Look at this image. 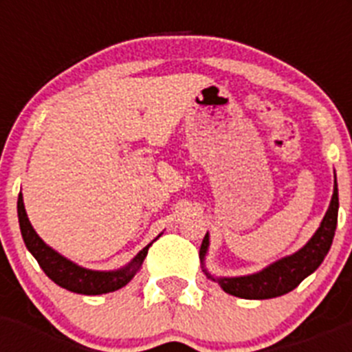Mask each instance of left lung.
I'll list each match as a JSON object with an SVG mask.
<instances>
[{"mask_svg":"<svg viewBox=\"0 0 352 352\" xmlns=\"http://www.w3.org/2000/svg\"><path fill=\"white\" fill-rule=\"evenodd\" d=\"M337 219L338 188L337 178H335L333 195H331V203H329L328 211H326L319 229L314 232L312 238L309 239V243L305 245L303 248L294 252L292 256L282 257L276 263L270 264L264 270L252 273V275L219 276V278H213L208 273L206 275L213 278L227 294L245 298V300H270V298L287 294L292 289H296L310 273H314L321 266L329 247L333 243ZM208 247H210V236L206 232L203 245H201V252H199L201 259H204V256L208 254Z\"/></svg>","mask_w":352,"mask_h":352,"instance_id":"left-lung-1","label":"left lung"}]
</instances>
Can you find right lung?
I'll return each instance as SVG.
<instances>
[{"label":"right lung","mask_w":352,"mask_h":352,"mask_svg":"<svg viewBox=\"0 0 352 352\" xmlns=\"http://www.w3.org/2000/svg\"><path fill=\"white\" fill-rule=\"evenodd\" d=\"M17 214H19V227H21V234H23L24 243H26L28 250L33 254L36 261H38L40 268L43 273L51 278L54 284L60 287L67 289V291L77 292V294H88V296H96V294H105V292H113L121 289L123 285L129 284L132 280L139 268L142 266L148 247L142 248L138 256L133 257L126 266L114 272H95V270H86L79 264L72 263L70 259L63 257L56 250H52L49 245L43 243V239L35 232L33 226H31L30 219H28L26 210H24L23 194H19L17 199Z\"/></svg>","instance_id":"right-lung-1"}]
</instances>
